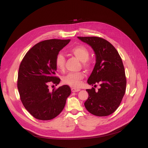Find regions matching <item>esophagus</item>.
Here are the masks:
<instances>
[{
	"mask_svg": "<svg viewBox=\"0 0 148 148\" xmlns=\"http://www.w3.org/2000/svg\"><path fill=\"white\" fill-rule=\"evenodd\" d=\"M71 90H72V92H77V91H80V89H79V88H72Z\"/></svg>",
	"mask_w": 148,
	"mask_h": 148,
	"instance_id": "34e87169",
	"label": "esophagus"
}]
</instances>
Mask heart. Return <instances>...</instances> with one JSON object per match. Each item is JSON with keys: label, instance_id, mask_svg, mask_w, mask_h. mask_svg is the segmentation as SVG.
<instances>
[{"label": "heart", "instance_id": "heart-1", "mask_svg": "<svg viewBox=\"0 0 148 148\" xmlns=\"http://www.w3.org/2000/svg\"><path fill=\"white\" fill-rule=\"evenodd\" d=\"M73 55L84 62V65L87 66L86 61L89 59L90 52L87 48L84 46H76L70 50ZM66 63L64 55L62 53H59L55 58V65L59 70L64 69ZM84 78V74L82 72L69 73L63 78V82L67 85L73 87H79L81 84V80Z\"/></svg>", "mask_w": 148, "mask_h": 148}]
</instances>
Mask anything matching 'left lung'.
<instances>
[{
  "label": "left lung",
  "mask_w": 148,
  "mask_h": 148,
  "mask_svg": "<svg viewBox=\"0 0 148 148\" xmlns=\"http://www.w3.org/2000/svg\"><path fill=\"white\" fill-rule=\"evenodd\" d=\"M93 49L96 64L87 80L89 85L99 83L97 91L94 88L87 89L88 99L85 107L91 114L107 116L114 112L125 95L126 80L122 59L110 42L97 37H78Z\"/></svg>",
  "instance_id": "obj_1"
}]
</instances>
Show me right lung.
Here are the masks:
<instances>
[{"label":"right lung","mask_w":148,"mask_h":148,"mask_svg":"<svg viewBox=\"0 0 148 148\" xmlns=\"http://www.w3.org/2000/svg\"><path fill=\"white\" fill-rule=\"evenodd\" d=\"M70 40L51 39L41 41L28 51L21 62L17 88L26 110L35 118L48 121L62 111L71 90L67 85L50 91L49 84L57 86L60 79L55 76V58Z\"/></svg>","instance_id":"right-lung-1"}]
</instances>
